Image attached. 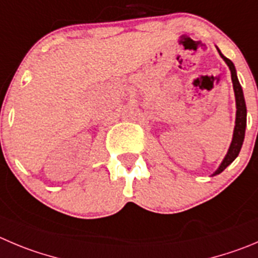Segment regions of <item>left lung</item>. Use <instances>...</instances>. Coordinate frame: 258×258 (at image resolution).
Masks as SVG:
<instances>
[{
	"instance_id": "8db88e82",
	"label": "left lung",
	"mask_w": 258,
	"mask_h": 258,
	"mask_svg": "<svg viewBox=\"0 0 258 258\" xmlns=\"http://www.w3.org/2000/svg\"><path fill=\"white\" fill-rule=\"evenodd\" d=\"M219 54L222 55L223 59L225 60V63L228 64L230 70V75H232V82H233V88H234L235 94V104H237V116H235V126H234V133H233V141L230 143L229 151H228L227 156L223 159L222 164L219 166L217 171H215L214 175L223 172L225 168L237 158V156L239 154V151L242 148V144L244 141V133H246V124H247V109H246V102H244V96L243 91H242L241 85H239V81L237 78V73H235L234 64L230 59H228L227 57H224L222 54V51L218 49Z\"/></svg>"
}]
</instances>
